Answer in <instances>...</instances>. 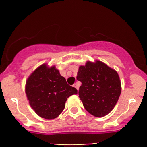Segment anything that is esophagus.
Instances as JSON below:
<instances>
[{"instance_id":"34e87169","label":"esophagus","mask_w":147,"mask_h":147,"mask_svg":"<svg viewBox=\"0 0 147 147\" xmlns=\"http://www.w3.org/2000/svg\"><path fill=\"white\" fill-rule=\"evenodd\" d=\"M73 86L75 87V88L77 89V90H79V86H78V84H74V85H73Z\"/></svg>"}]
</instances>
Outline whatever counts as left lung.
<instances>
[{
    "instance_id": "1",
    "label": "left lung",
    "mask_w": 147,
    "mask_h": 147,
    "mask_svg": "<svg viewBox=\"0 0 147 147\" xmlns=\"http://www.w3.org/2000/svg\"><path fill=\"white\" fill-rule=\"evenodd\" d=\"M77 80L82 82L79 97L89 113L97 117L109 114L121 94L117 72L102 61H88L79 67Z\"/></svg>"
}]
</instances>
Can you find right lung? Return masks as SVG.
<instances>
[{
  "mask_svg": "<svg viewBox=\"0 0 147 147\" xmlns=\"http://www.w3.org/2000/svg\"><path fill=\"white\" fill-rule=\"evenodd\" d=\"M25 93L31 107L40 117L47 119L59 115L70 96L77 94L75 88L67 84L55 66L41 65L30 76Z\"/></svg>",
  "mask_w": 147,
  "mask_h": 147,
  "instance_id": "1",
  "label": "right lung"
}]
</instances>
